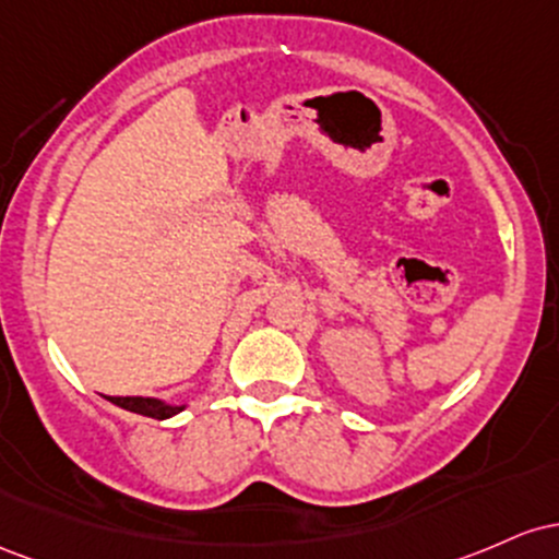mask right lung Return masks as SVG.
<instances>
[{"instance_id":"add662e5","label":"right lung","mask_w":559,"mask_h":559,"mask_svg":"<svg viewBox=\"0 0 559 559\" xmlns=\"http://www.w3.org/2000/svg\"><path fill=\"white\" fill-rule=\"evenodd\" d=\"M108 401H110V404L121 406V409L134 412V415L153 417V419H168V417L179 415V412L185 409V404H181V406L166 404V401L147 399V396H108Z\"/></svg>"}]
</instances>
